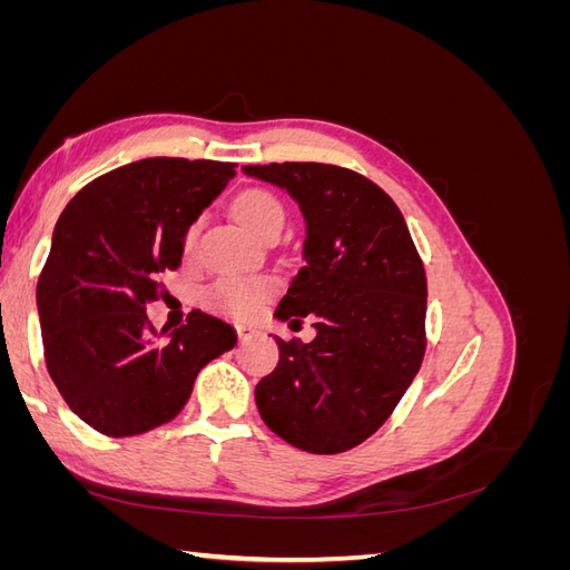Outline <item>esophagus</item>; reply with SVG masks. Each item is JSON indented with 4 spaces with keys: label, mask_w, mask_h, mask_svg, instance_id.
I'll return each instance as SVG.
<instances>
[{
    "label": "esophagus",
    "mask_w": 570,
    "mask_h": 570,
    "mask_svg": "<svg viewBox=\"0 0 570 570\" xmlns=\"http://www.w3.org/2000/svg\"><path fill=\"white\" fill-rule=\"evenodd\" d=\"M235 331H237L239 342H249L252 337H256V327H252V325H235Z\"/></svg>",
    "instance_id": "esophagus-1"
}]
</instances>
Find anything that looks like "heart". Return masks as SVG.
<instances>
[{"mask_svg":"<svg viewBox=\"0 0 570 570\" xmlns=\"http://www.w3.org/2000/svg\"><path fill=\"white\" fill-rule=\"evenodd\" d=\"M235 218L243 223V226L256 235L266 239L273 230H283L285 226V209L281 199L271 195L268 189H247V193L239 195L233 204ZM202 228V220L193 223L185 233V247L193 249L197 243V235ZM273 295V285L266 281H220L209 289V304L218 312L237 316V318H249L254 316L262 304Z\"/></svg>","mask_w":570,"mask_h":570,"instance_id":"heart-1","label":"heart"}]
</instances>
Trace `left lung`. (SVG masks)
Here are the masks:
<instances>
[{
    "instance_id": "left-lung-1",
    "label": "left lung",
    "mask_w": 570,
    "mask_h": 570,
    "mask_svg": "<svg viewBox=\"0 0 570 570\" xmlns=\"http://www.w3.org/2000/svg\"><path fill=\"white\" fill-rule=\"evenodd\" d=\"M243 170L299 204L306 266L275 316L316 327L308 344L278 337V366L256 385L258 413L297 450L347 452L390 419L423 364V262L402 212L361 174L314 161Z\"/></svg>"
}]
</instances>
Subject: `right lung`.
I'll return each mask as SVG.
<instances>
[{"label": "right lung", "mask_w": 570, "mask_h": 570, "mask_svg": "<svg viewBox=\"0 0 570 570\" xmlns=\"http://www.w3.org/2000/svg\"><path fill=\"white\" fill-rule=\"evenodd\" d=\"M230 178L235 164L142 159L85 185L59 216L38 281L45 361L97 433L132 438L174 421L197 373L237 344L228 323L197 308L166 340L145 314L180 266L187 228Z\"/></svg>", "instance_id": "1"}]
</instances>
